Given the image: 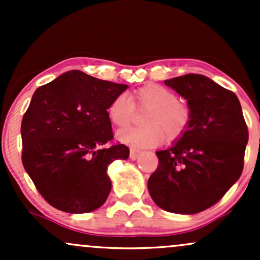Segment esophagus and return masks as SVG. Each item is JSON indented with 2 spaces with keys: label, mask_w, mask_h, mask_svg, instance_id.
<instances>
[{
  "label": "esophagus",
  "mask_w": 260,
  "mask_h": 260,
  "mask_svg": "<svg viewBox=\"0 0 260 260\" xmlns=\"http://www.w3.org/2000/svg\"><path fill=\"white\" fill-rule=\"evenodd\" d=\"M140 155V151L139 150H136V149H131V151H129V157L132 160H136L137 157H138Z\"/></svg>",
  "instance_id": "1"
}]
</instances>
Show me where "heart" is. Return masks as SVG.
I'll return each instance as SVG.
<instances>
[{
    "mask_svg": "<svg viewBox=\"0 0 260 260\" xmlns=\"http://www.w3.org/2000/svg\"><path fill=\"white\" fill-rule=\"evenodd\" d=\"M136 106L149 110L144 116V127H128L117 134L122 144L133 149L151 148L164 138L177 139L186 132L190 122V110L177 101V95L165 86L149 83L134 91L132 100L120 94L107 109L110 121L116 127H126L136 117Z\"/></svg>",
    "mask_w": 260,
    "mask_h": 260,
    "instance_id": "heart-1",
    "label": "heart"
}]
</instances>
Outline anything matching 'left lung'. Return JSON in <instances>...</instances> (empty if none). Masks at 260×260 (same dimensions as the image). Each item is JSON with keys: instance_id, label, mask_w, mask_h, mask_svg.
Segmentation results:
<instances>
[{"instance_id": "left-lung-1", "label": "left lung", "mask_w": 260, "mask_h": 260, "mask_svg": "<svg viewBox=\"0 0 260 260\" xmlns=\"http://www.w3.org/2000/svg\"><path fill=\"white\" fill-rule=\"evenodd\" d=\"M165 84L187 100L190 122L180 140L156 151L159 165L148 180L157 207L197 214L213 207L240 178L248 128L234 91L202 74H186Z\"/></svg>"}]
</instances>
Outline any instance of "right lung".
<instances>
[{
    "label": "right lung",
    "instance_id": "obj_1",
    "mask_svg": "<svg viewBox=\"0 0 260 260\" xmlns=\"http://www.w3.org/2000/svg\"><path fill=\"white\" fill-rule=\"evenodd\" d=\"M126 84L70 71L39 86L23 116L22 162L43 198L64 213L100 208L111 190L107 166L126 160L113 139L107 109Z\"/></svg>",
    "mask_w": 260,
    "mask_h": 260
}]
</instances>
